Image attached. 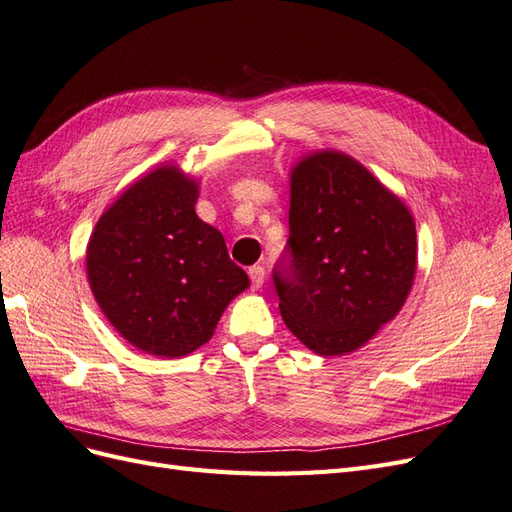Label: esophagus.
<instances>
[{
	"label": "esophagus",
	"instance_id": "1",
	"mask_svg": "<svg viewBox=\"0 0 512 512\" xmlns=\"http://www.w3.org/2000/svg\"><path fill=\"white\" fill-rule=\"evenodd\" d=\"M250 280H252L254 290L262 288V284H265V267H260V265L250 267Z\"/></svg>",
	"mask_w": 512,
	"mask_h": 512
}]
</instances>
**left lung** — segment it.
Returning a JSON list of instances; mask_svg holds the SVG:
<instances>
[{
    "label": "left lung",
    "instance_id": "1",
    "mask_svg": "<svg viewBox=\"0 0 512 512\" xmlns=\"http://www.w3.org/2000/svg\"><path fill=\"white\" fill-rule=\"evenodd\" d=\"M288 222L290 260L273 275L286 327L320 356L363 348L412 290L410 209L359 160L322 149L290 170Z\"/></svg>",
    "mask_w": 512,
    "mask_h": 512
}]
</instances>
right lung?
I'll return each instance as SVG.
<instances>
[{
    "label": "right lung",
    "instance_id": "obj_1",
    "mask_svg": "<svg viewBox=\"0 0 512 512\" xmlns=\"http://www.w3.org/2000/svg\"><path fill=\"white\" fill-rule=\"evenodd\" d=\"M200 181L160 164L130 183L91 232L89 288L134 348L177 359L207 344L250 280L218 228L196 215Z\"/></svg>",
    "mask_w": 512,
    "mask_h": 512
}]
</instances>
